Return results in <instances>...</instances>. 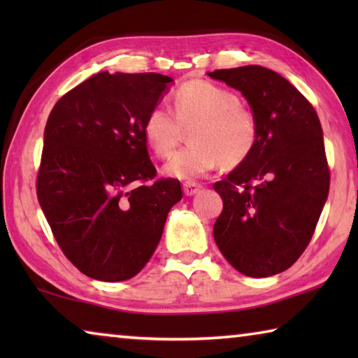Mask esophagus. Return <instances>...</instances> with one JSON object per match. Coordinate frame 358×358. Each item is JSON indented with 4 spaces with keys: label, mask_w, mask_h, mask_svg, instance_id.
Instances as JSON below:
<instances>
[{
    "label": "esophagus",
    "mask_w": 358,
    "mask_h": 358,
    "mask_svg": "<svg viewBox=\"0 0 358 358\" xmlns=\"http://www.w3.org/2000/svg\"><path fill=\"white\" fill-rule=\"evenodd\" d=\"M202 185L196 183V181H186V183H183V192L186 194V196H194L199 189H201Z\"/></svg>",
    "instance_id": "obj_1"
}]
</instances>
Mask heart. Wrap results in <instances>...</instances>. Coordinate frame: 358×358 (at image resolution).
Instances as JSON below:
<instances>
[{"label":"heart","instance_id":"heart-1","mask_svg":"<svg viewBox=\"0 0 358 358\" xmlns=\"http://www.w3.org/2000/svg\"><path fill=\"white\" fill-rule=\"evenodd\" d=\"M192 145L180 150L164 166L167 177L192 180L220 164L235 167L256 148L259 126L252 110L240 104L238 96L213 82L194 78L173 93V112L155 106L147 113L143 134L159 157L172 156L189 129Z\"/></svg>","mask_w":358,"mask_h":358}]
</instances>
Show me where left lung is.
<instances>
[{
    "label": "left lung",
    "mask_w": 358,
    "mask_h": 358,
    "mask_svg": "<svg viewBox=\"0 0 358 358\" xmlns=\"http://www.w3.org/2000/svg\"><path fill=\"white\" fill-rule=\"evenodd\" d=\"M241 92L256 115V148L216 181L222 211L213 227L227 262L252 278L273 276L299 259L329 196L322 126L292 83L262 66L208 72Z\"/></svg>",
    "instance_id": "obj_1"
}]
</instances>
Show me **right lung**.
Wrapping results in <instances>:
<instances>
[{
  "mask_svg": "<svg viewBox=\"0 0 358 358\" xmlns=\"http://www.w3.org/2000/svg\"><path fill=\"white\" fill-rule=\"evenodd\" d=\"M171 82L156 72H99L48 115L38 201L64 256L93 280L136 276L183 197L178 180H155L143 134Z\"/></svg>",
  "mask_w": 358,
  "mask_h": 358,
  "instance_id": "right-lung-1",
  "label": "right lung"
}]
</instances>
